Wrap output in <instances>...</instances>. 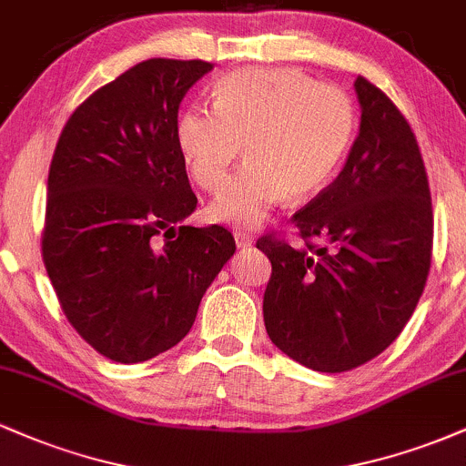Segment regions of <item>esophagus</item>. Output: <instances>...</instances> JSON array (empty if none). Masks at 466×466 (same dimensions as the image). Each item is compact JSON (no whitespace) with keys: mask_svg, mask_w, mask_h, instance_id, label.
Listing matches in <instances>:
<instances>
[{"mask_svg":"<svg viewBox=\"0 0 466 466\" xmlns=\"http://www.w3.org/2000/svg\"><path fill=\"white\" fill-rule=\"evenodd\" d=\"M234 240H237V245L240 249H245L254 243V237H251L249 232H243V229H237V232H234Z\"/></svg>","mask_w":466,"mask_h":466,"instance_id":"1","label":"esophagus"}]
</instances>
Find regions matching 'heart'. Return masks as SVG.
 Returning a JSON list of instances; mask_svg holds the SVG:
<instances>
[{
  "instance_id": "heart-1",
  "label": "heart",
  "mask_w": 466,
  "mask_h": 466,
  "mask_svg": "<svg viewBox=\"0 0 466 466\" xmlns=\"http://www.w3.org/2000/svg\"><path fill=\"white\" fill-rule=\"evenodd\" d=\"M212 105L181 109L175 140L203 190L226 181L245 147L249 162L208 208L215 221L234 228H256L287 195H318L355 136L350 96L296 67L226 74L212 87Z\"/></svg>"
}]
</instances>
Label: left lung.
<instances>
[{
  "label": "left lung",
  "instance_id": "left-lung-1",
  "mask_svg": "<svg viewBox=\"0 0 466 466\" xmlns=\"http://www.w3.org/2000/svg\"><path fill=\"white\" fill-rule=\"evenodd\" d=\"M360 136L330 186L293 215V248L265 234L263 298L269 339L318 372L374 360L414 313L431 265L434 215L425 164L405 116L357 76Z\"/></svg>",
  "mask_w": 466,
  "mask_h": 466
}]
</instances>
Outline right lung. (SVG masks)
<instances>
[{
  "instance_id": "obj_1",
  "label": "right lung",
  "mask_w": 466,
  "mask_h": 466,
  "mask_svg": "<svg viewBox=\"0 0 466 466\" xmlns=\"http://www.w3.org/2000/svg\"><path fill=\"white\" fill-rule=\"evenodd\" d=\"M206 61L148 58L76 106L47 175L46 271L67 322L106 360L147 361L188 335L237 249L197 208L175 125Z\"/></svg>"
}]
</instances>
